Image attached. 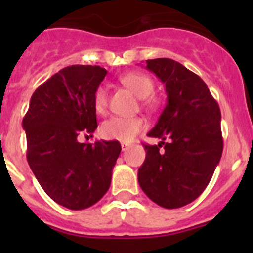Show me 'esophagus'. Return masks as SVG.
Returning a JSON list of instances; mask_svg holds the SVG:
<instances>
[{"label":"esophagus","mask_w":253,"mask_h":253,"mask_svg":"<svg viewBox=\"0 0 253 253\" xmlns=\"http://www.w3.org/2000/svg\"><path fill=\"white\" fill-rule=\"evenodd\" d=\"M128 148H129V144H128V143H124V142H123V143H122V151L124 152V151H126V149H128Z\"/></svg>","instance_id":"34e87169"}]
</instances>
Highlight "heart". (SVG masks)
Returning <instances> with one entry per match:
<instances>
[{
    "mask_svg": "<svg viewBox=\"0 0 253 253\" xmlns=\"http://www.w3.org/2000/svg\"><path fill=\"white\" fill-rule=\"evenodd\" d=\"M120 81L139 99H147L154 90L153 81L144 73L129 72L120 77ZM93 109L96 113L105 114L107 109V91L105 86H99L93 92ZM144 128V123L140 118L126 116H111L105 120L100 126V133L105 139L119 140L128 143L135 138Z\"/></svg>",
    "mask_w": 253,
    "mask_h": 253,
    "instance_id": "1",
    "label": "heart"
}]
</instances>
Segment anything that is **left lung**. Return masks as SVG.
Returning a JSON list of instances; mask_svg holds the SVG:
<instances>
[{
    "label": "left lung",
    "mask_w": 253,
    "mask_h": 253,
    "mask_svg": "<svg viewBox=\"0 0 253 253\" xmlns=\"http://www.w3.org/2000/svg\"><path fill=\"white\" fill-rule=\"evenodd\" d=\"M146 63L165 84L167 104L148 133L162 142L144 146L138 182L152 202L176 209L199 198L211 180L223 152L222 115L205 82L186 67L169 58Z\"/></svg>",
    "instance_id": "obj_1"
}]
</instances>
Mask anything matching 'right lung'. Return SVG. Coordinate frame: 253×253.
<instances>
[{"instance_id": "1", "label": "right lung", "mask_w": 253, "mask_h": 253, "mask_svg": "<svg viewBox=\"0 0 253 253\" xmlns=\"http://www.w3.org/2000/svg\"><path fill=\"white\" fill-rule=\"evenodd\" d=\"M100 66H69L39 86L22 120L29 166L55 203L72 210L96 204L110 187L122 146L80 143L97 128L93 92L106 76Z\"/></svg>"}]
</instances>
